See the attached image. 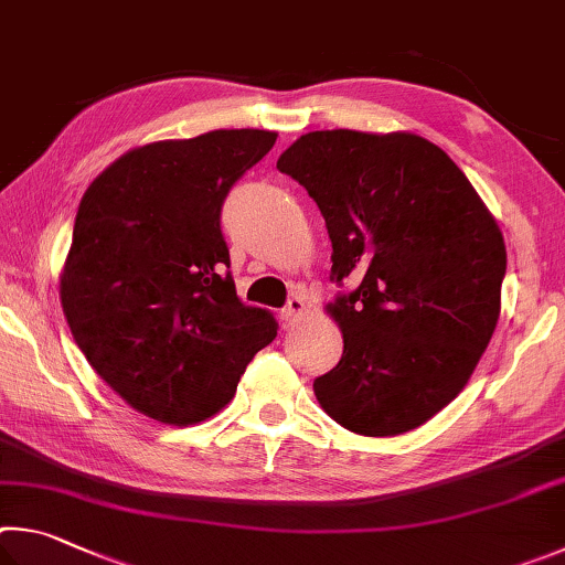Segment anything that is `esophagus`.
<instances>
[{
	"label": "esophagus",
	"mask_w": 565,
	"mask_h": 565,
	"mask_svg": "<svg viewBox=\"0 0 565 565\" xmlns=\"http://www.w3.org/2000/svg\"><path fill=\"white\" fill-rule=\"evenodd\" d=\"M305 315H308V302H305V298L302 295H298L295 292L292 298L288 300V305H285V310H282V318L288 320L290 324H295V322H300Z\"/></svg>",
	"instance_id": "1"
}]
</instances>
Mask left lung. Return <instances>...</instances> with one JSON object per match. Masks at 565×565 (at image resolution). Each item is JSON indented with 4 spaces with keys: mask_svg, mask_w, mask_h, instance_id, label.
<instances>
[{
    "mask_svg": "<svg viewBox=\"0 0 565 565\" xmlns=\"http://www.w3.org/2000/svg\"><path fill=\"white\" fill-rule=\"evenodd\" d=\"M318 203L332 277L358 290L324 312L342 360L315 380L340 427L397 437L467 387L501 315L507 245L469 178L427 138L310 131L277 158Z\"/></svg>",
    "mask_w": 565,
    "mask_h": 565,
    "instance_id": "obj_1",
    "label": "left lung"
}]
</instances>
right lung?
<instances>
[{"label": "right lung", "mask_w": 565, "mask_h": 565, "mask_svg": "<svg viewBox=\"0 0 565 565\" xmlns=\"http://www.w3.org/2000/svg\"><path fill=\"white\" fill-rule=\"evenodd\" d=\"M275 131L217 128L136 146L78 203L58 275L68 330L128 407L188 427L235 397L273 315L237 300L221 205Z\"/></svg>", "instance_id": "right-lung-1"}]
</instances>
